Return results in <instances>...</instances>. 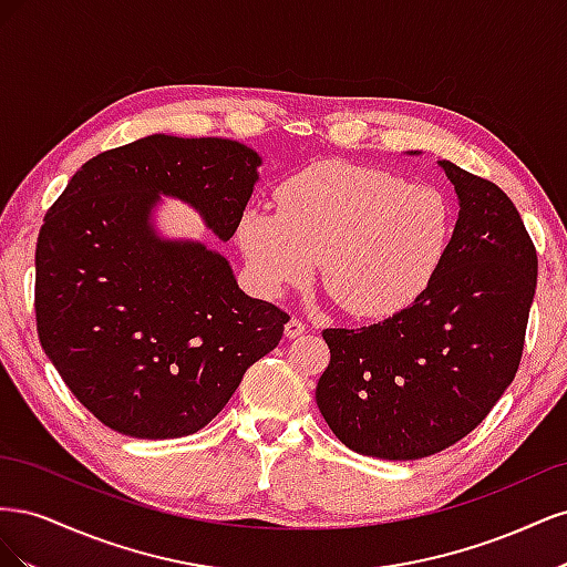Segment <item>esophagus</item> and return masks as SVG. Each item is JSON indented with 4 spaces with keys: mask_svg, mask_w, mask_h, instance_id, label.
<instances>
[{
    "mask_svg": "<svg viewBox=\"0 0 567 567\" xmlns=\"http://www.w3.org/2000/svg\"><path fill=\"white\" fill-rule=\"evenodd\" d=\"M305 329H307V326H305L300 319H296V317H293V319H290V321L286 323V329H284V331H286V338L293 340V338H300V336L305 333Z\"/></svg>",
    "mask_w": 567,
    "mask_h": 567,
    "instance_id": "1",
    "label": "esophagus"
}]
</instances>
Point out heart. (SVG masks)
Returning a JSON list of instances; mask_svg holds the SVG:
<instances>
[{"label": "heart", "mask_w": 567, "mask_h": 567, "mask_svg": "<svg viewBox=\"0 0 567 567\" xmlns=\"http://www.w3.org/2000/svg\"><path fill=\"white\" fill-rule=\"evenodd\" d=\"M279 213L250 208L238 244L265 293L321 281L342 310L383 319L414 305L447 257L454 217L440 188L390 169L317 163L286 179Z\"/></svg>", "instance_id": "heart-1"}]
</instances>
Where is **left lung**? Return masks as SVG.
<instances>
[{"label": "left lung", "instance_id": "obj_1", "mask_svg": "<svg viewBox=\"0 0 567 567\" xmlns=\"http://www.w3.org/2000/svg\"><path fill=\"white\" fill-rule=\"evenodd\" d=\"M458 219L447 257L406 310L362 329H326L331 362L317 404L357 454H437L485 421L516 379L537 250L513 200L489 179L442 161Z\"/></svg>", "mask_w": 567, "mask_h": 567}]
</instances>
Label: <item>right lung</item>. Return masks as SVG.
Here are the masks:
<instances>
[{"label": "right lung", "mask_w": 567, "mask_h": 567, "mask_svg": "<svg viewBox=\"0 0 567 567\" xmlns=\"http://www.w3.org/2000/svg\"><path fill=\"white\" fill-rule=\"evenodd\" d=\"M260 156L217 136L151 134L84 163L44 215L35 250L42 350L111 431L184 437L208 425L290 319L248 298L229 262L161 241L158 196L203 215L221 241L244 217Z\"/></svg>", "instance_id": "right-lung-1"}]
</instances>
